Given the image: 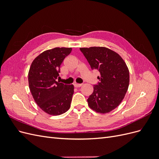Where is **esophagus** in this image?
Here are the masks:
<instances>
[{"label":"esophagus","mask_w":159,"mask_h":159,"mask_svg":"<svg viewBox=\"0 0 159 159\" xmlns=\"http://www.w3.org/2000/svg\"><path fill=\"white\" fill-rule=\"evenodd\" d=\"M74 87H75V88H80V87H81V85H82V84H74Z\"/></svg>","instance_id":"34e87169"}]
</instances>
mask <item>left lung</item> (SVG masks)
<instances>
[{"label":"left lung","instance_id":"1","mask_svg":"<svg viewBox=\"0 0 159 159\" xmlns=\"http://www.w3.org/2000/svg\"><path fill=\"white\" fill-rule=\"evenodd\" d=\"M92 70L101 76L88 99L90 108L100 113L111 111L121 103L129 85V71L125 62L116 52L105 47L81 48Z\"/></svg>","mask_w":159,"mask_h":159}]
</instances>
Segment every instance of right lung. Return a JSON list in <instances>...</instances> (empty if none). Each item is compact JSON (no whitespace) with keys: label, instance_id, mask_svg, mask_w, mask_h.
I'll use <instances>...</instances> for the list:
<instances>
[{"label":"right lung","instance_id":"right-lung-1","mask_svg":"<svg viewBox=\"0 0 159 159\" xmlns=\"http://www.w3.org/2000/svg\"><path fill=\"white\" fill-rule=\"evenodd\" d=\"M71 52V48L48 50L37 56L30 66L28 84L32 97L41 109L49 115H61L70 107L74 85L56 80L60 73L61 64Z\"/></svg>","mask_w":159,"mask_h":159}]
</instances>
